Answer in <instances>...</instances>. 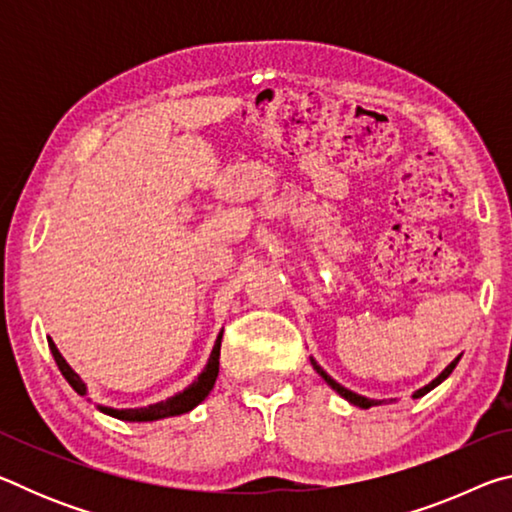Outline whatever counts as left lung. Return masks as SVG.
<instances>
[{"label": "left lung", "mask_w": 512, "mask_h": 512, "mask_svg": "<svg viewBox=\"0 0 512 512\" xmlns=\"http://www.w3.org/2000/svg\"><path fill=\"white\" fill-rule=\"evenodd\" d=\"M311 359V366H314V370L318 372V375L320 377H323L325 381H327V384L329 386H332L334 388V391L336 393H339L341 397H343V400H348L350 404H354V406H359V409H370V406H379V404H384L386 400H370V397H363V395H359V393H354V391H348V388H345V386H341L339 384V381H334L332 377H329L327 375V372L323 370V368H320L318 366V361L314 359V357H309ZM458 361H461V354H458V357L452 361V363H449V366L443 370V372H440V375L436 377V379H433V381H429V384L427 386H422V388H418V391H415L411 397H413V400H418V397H422V395H427L429 391H433V388H436L438 384H443V381L449 377V375H452V370L456 368V363Z\"/></svg>", "instance_id": "obj_1"}]
</instances>
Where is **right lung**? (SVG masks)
Instances as JSON below:
<instances>
[{"mask_svg": "<svg viewBox=\"0 0 512 512\" xmlns=\"http://www.w3.org/2000/svg\"><path fill=\"white\" fill-rule=\"evenodd\" d=\"M221 339H223V329L216 336V343L212 348L210 359H207V366L203 368L201 375H198L192 384H189L185 391L176 393L173 397H167V400H162L158 404H149V406H142V409H110V406H101L97 404V409L106 415H112V418L117 420H126V422H153V420H162V418H173V415H183L189 413L194 409V406L201 404L210 391L214 388V381L219 377V357H221ZM49 350L54 354V359L58 363V370L63 372V377L67 379V384L74 388L76 393L88 397V386H85V381L76 375L72 370V366L65 361L63 354L58 352L56 343L49 339Z\"/></svg>", "mask_w": 512, "mask_h": 512, "instance_id": "obj_1", "label": "right lung"}]
</instances>
